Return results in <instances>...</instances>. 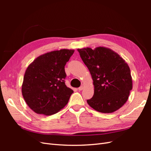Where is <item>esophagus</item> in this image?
Returning <instances> with one entry per match:
<instances>
[{
    "label": "esophagus",
    "mask_w": 151,
    "mask_h": 151,
    "mask_svg": "<svg viewBox=\"0 0 151 151\" xmlns=\"http://www.w3.org/2000/svg\"><path fill=\"white\" fill-rule=\"evenodd\" d=\"M83 86H81V87H79V88H78V90L79 91H82V90H83Z\"/></svg>",
    "instance_id": "esophagus-1"
}]
</instances>
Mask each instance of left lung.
Returning <instances> with one entry per match:
<instances>
[{"instance_id": "8db88e82", "label": "left lung", "mask_w": 151, "mask_h": 151, "mask_svg": "<svg viewBox=\"0 0 151 151\" xmlns=\"http://www.w3.org/2000/svg\"><path fill=\"white\" fill-rule=\"evenodd\" d=\"M88 68L94 88L93 98L87 103L95 110L111 113L123 106L132 89V79L127 63L115 52L104 47L77 49Z\"/></svg>"}]
</instances>
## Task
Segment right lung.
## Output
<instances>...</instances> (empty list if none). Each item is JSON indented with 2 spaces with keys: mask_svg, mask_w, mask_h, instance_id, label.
Returning <instances> with one entry per match:
<instances>
[{
  "mask_svg": "<svg viewBox=\"0 0 151 151\" xmlns=\"http://www.w3.org/2000/svg\"><path fill=\"white\" fill-rule=\"evenodd\" d=\"M74 50L61 49L38 57L28 65L22 84L26 104L36 113L46 116L58 112L74 93L67 88L65 65Z\"/></svg>",
  "mask_w": 151,
  "mask_h": 151,
  "instance_id": "1",
  "label": "right lung"
}]
</instances>
